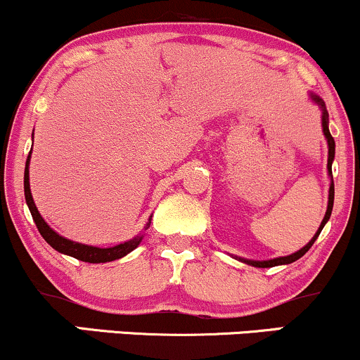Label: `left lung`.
I'll return each mask as SVG.
<instances>
[{
	"label": "left lung",
	"instance_id": "8db88e82",
	"mask_svg": "<svg viewBox=\"0 0 360 360\" xmlns=\"http://www.w3.org/2000/svg\"><path fill=\"white\" fill-rule=\"evenodd\" d=\"M309 98H311V101L315 103L318 108L321 110V128H323V135L326 139V143H328V162H326V171H328V176H330V189H328V206H326V213L323 217V220H321V225L318 226L316 233L313 235V238L309 240L307 245L303 247V249H300L298 252H295V254L291 255H284V257H276V259H269V260H252V259H243V257H233L238 259L240 262H245L249 264V266H254V267H274V266H284V264H291L295 262V260H298L303 257L307 252L311 249V245L315 243V240L318 238V235H320L321 230H323V226L326 225V221L330 220V214H332V210H333V196H335V188H333V177H332V162L333 159H335V140H333L332 135H330V130H328V111H326V106H325V101L321 100L318 94H313L309 93Z\"/></svg>",
	"mask_w": 360,
	"mask_h": 360
}]
</instances>
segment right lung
Returning a JSON list of instances; mask_svg holds the SVG:
<instances>
[{"instance_id": "obj_1", "label": "right lung", "mask_w": 360, "mask_h": 360, "mask_svg": "<svg viewBox=\"0 0 360 360\" xmlns=\"http://www.w3.org/2000/svg\"><path fill=\"white\" fill-rule=\"evenodd\" d=\"M30 154L27 157V164H25V177H23V188H25V201H27L28 210H30L32 218H34L37 229L42 237L45 238V242L56 249L57 252L65 255H71L74 259H79L82 262H91V264H100V262H111V260H117L125 257L127 254H130L131 250H135L142 242L143 233H139L137 237H134L131 240L118 243L115 247H106V249H101V247H94V245H86V243H79V242H74L69 240V238L62 237L56 232V230L49 226V223L44 220L42 214L39 213L37 210L34 198H32V191H30V171H28V166H30ZM150 220L152 217L148 218L146 230L150 226Z\"/></svg>"}]
</instances>
